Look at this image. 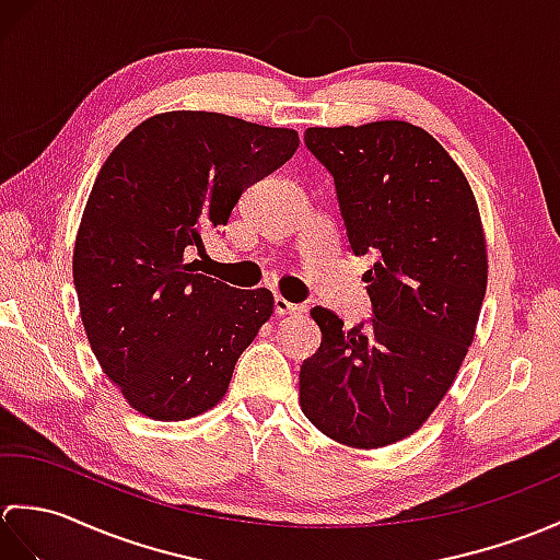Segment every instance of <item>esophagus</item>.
<instances>
[{
	"instance_id": "esophagus-1",
	"label": "esophagus",
	"mask_w": 560,
	"mask_h": 560,
	"mask_svg": "<svg viewBox=\"0 0 560 560\" xmlns=\"http://www.w3.org/2000/svg\"><path fill=\"white\" fill-rule=\"evenodd\" d=\"M273 313H277L279 317H283V315H295V313H303V307L291 303V301H287V299H283V295H277V299H273Z\"/></svg>"
}]
</instances>
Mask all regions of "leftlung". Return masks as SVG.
Masks as SVG:
<instances>
[{
	"mask_svg": "<svg viewBox=\"0 0 560 560\" xmlns=\"http://www.w3.org/2000/svg\"><path fill=\"white\" fill-rule=\"evenodd\" d=\"M305 147L335 175L341 219L373 323L343 329L327 307L301 368V409L341 445L375 450L411 433L455 383L489 283L481 213L459 165L425 129L401 120L307 127Z\"/></svg>",
	"mask_w": 560,
	"mask_h": 560,
	"instance_id": "1",
	"label": "left lung"
}]
</instances>
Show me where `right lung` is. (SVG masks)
<instances>
[{
	"mask_svg": "<svg viewBox=\"0 0 560 560\" xmlns=\"http://www.w3.org/2000/svg\"><path fill=\"white\" fill-rule=\"evenodd\" d=\"M299 144L295 129L173 110L137 125L105 159L71 269L91 349L135 411L185 421L225 397L273 295L197 273L187 255Z\"/></svg>",
	"mask_w": 560,
	"mask_h": 560,
	"instance_id": "right-lung-1",
	"label": "right lung"
}]
</instances>
